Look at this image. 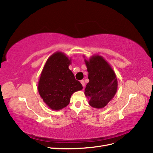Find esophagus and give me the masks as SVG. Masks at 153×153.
<instances>
[{
	"instance_id": "34e87169",
	"label": "esophagus",
	"mask_w": 153,
	"mask_h": 153,
	"mask_svg": "<svg viewBox=\"0 0 153 153\" xmlns=\"http://www.w3.org/2000/svg\"><path fill=\"white\" fill-rule=\"evenodd\" d=\"M80 83H81V84H82V86L84 87H85V82H84V80H82L80 81Z\"/></svg>"
}]
</instances>
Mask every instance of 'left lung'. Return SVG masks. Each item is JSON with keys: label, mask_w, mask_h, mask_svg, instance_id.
Here are the masks:
<instances>
[{"label": "left lung", "mask_w": 153, "mask_h": 153, "mask_svg": "<svg viewBox=\"0 0 153 153\" xmlns=\"http://www.w3.org/2000/svg\"><path fill=\"white\" fill-rule=\"evenodd\" d=\"M89 73V82L86 85L84 94L92 107L103 108L112 100L117 91L116 75L110 64L99 54L89 59L83 55Z\"/></svg>", "instance_id": "1"}]
</instances>
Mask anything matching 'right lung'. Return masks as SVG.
Returning <instances> with one entry per match:
<instances>
[{
  "label": "right lung",
  "instance_id": "1",
  "mask_svg": "<svg viewBox=\"0 0 153 153\" xmlns=\"http://www.w3.org/2000/svg\"><path fill=\"white\" fill-rule=\"evenodd\" d=\"M71 59L61 51L48 57L41 73L38 90L44 103L53 110L67 106L71 95L83 89L69 69Z\"/></svg>",
  "mask_w": 153,
  "mask_h": 153
}]
</instances>
